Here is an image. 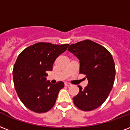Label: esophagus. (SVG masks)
<instances>
[{
	"label": "esophagus",
	"instance_id": "esophagus-1",
	"mask_svg": "<svg viewBox=\"0 0 130 130\" xmlns=\"http://www.w3.org/2000/svg\"><path fill=\"white\" fill-rule=\"evenodd\" d=\"M65 86H67V87H69V86H71V84L69 83H67V82H66V83H65Z\"/></svg>",
	"mask_w": 130,
	"mask_h": 130
}]
</instances>
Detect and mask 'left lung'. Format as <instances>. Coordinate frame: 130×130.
Segmentation results:
<instances>
[{"label":"left lung","mask_w":130,"mask_h":130,"mask_svg":"<svg viewBox=\"0 0 130 130\" xmlns=\"http://www.w3.org/2000/svg\"><path fill=\"white\" fill-rule=\"evenodd\" d=\"M68 50L80 60V74H85L88 85L80 86L73 98L75 106L83 111L98 108L109 95L115 77V65L112 54L104 46L89 39L69 45Z\"/></svg>","instance_id":"1"}]
</instances>
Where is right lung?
<instances>
[{
  "mask_svg": "<svg viewBox=\"0 0 130 130\" xmlns=\"http://www.w3.org/2000/svg\"><path fill=\"white\" fill-rule=\"evenodd\" d=\"M69 44L55 45L39 42L19 54L13 69L14 87L20 100L27 108L37 113L49 111L54 106L63 82L52 85L46 81L56 58Z\"/></svg>",
  "mask_w": 130,
  "mask_h": 130,
  "instance_id": "1",
  "label": "right lung"
}]
</instances>
